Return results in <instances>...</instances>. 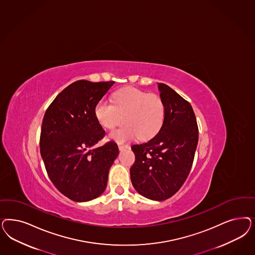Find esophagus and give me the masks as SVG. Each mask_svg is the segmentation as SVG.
<instances>
[{
	"instance_id": "esophagus-1",
	"label": "esophagus",
	"mask_w": 255,
	"mask_h": 255,
	"mask_svg": "<svg viewBox=\"0 0 255 255\" xmlns=\"http://www.w3.org/2000/svg\"><path fill=\"white\" fill-rule=\"evenodd\" d=\"M118 148H119L120 151H123L125 149L129 148V146H128V145H125V144H118Z\"/></svg>"
}]
</instances>
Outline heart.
Segmentation results:
<instances>
[{
    "instance_id": "b5f03b06",
    "label": "heart",
    "mask_w": 255,
    "mask_h": 255,
    "mask_svg": "<svg viewBox=\"0 0 255 255\" xmlns=\"http://www.w3.org/2000/svg\"><path fill=\"white\" fill-rule=\"evenodd\" d=\"M96 118L103 128L112 129L125 122L121 128L110 133V138L124 142L138 136L140 140L154 137L164 121V103L159 96L134 87L115 92L113 104L100 100L95 107Z\"/></svg>"
}]
</instances>
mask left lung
Here are the masks:
<instances>
[{"label": "left lung", "mask_w": 255, "mask_h": 255, "mask_svg": "<svg viewBox=\"0 0 255 255\" xmlns=\"http://www.w3.org/2000/svg\"><path fill=\"white\" fill-rule=\"evenodd\" d=\"M164 103L163 124L155 137L132 145L134 189L141 196L164 201L175 194L189 175L198 144V126L191 105L164 83H157Z\"/></svg>", "instance_id": "8db88e82"}]
</instances>
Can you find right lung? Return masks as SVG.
I'll use <instances>...</instances> for the list:
<instances>
[{
    "label": "right lung",
    "instance_id": "1",
    "mask_svg": "<svg viewBox=\"0 0 255 255\" xmlns=\"http://www.w3.org/2000/svg\"><path fill=\"white\" fill-rule=\"evenodd\" d=\"M115 82L77 81L49 105L42 122L40 153L49 179L74 202H88L107 187L108 174L119 154L111 140L97 146L105 131L95 107Z\"/></svg>",
    "mask_w": 255,
    "mask_h": 255
}]
</instances>
